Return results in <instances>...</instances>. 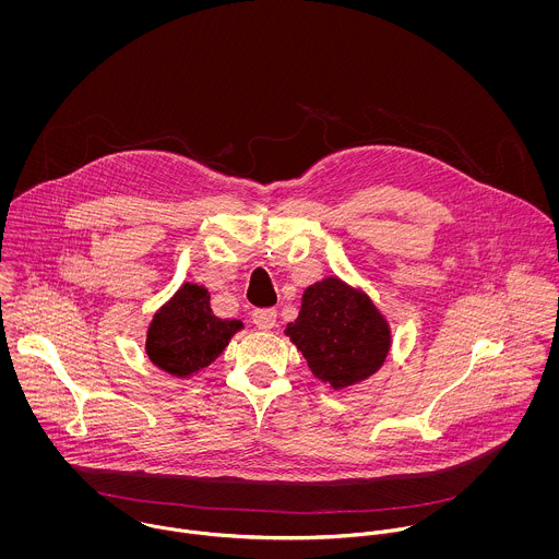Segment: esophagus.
I'll return each mask as SVG.
<instances>
[{"label": "esophagus", "instance_id": "obj_1", "mask_svg": "<svg viewBox=\"0 0 559 559\" xmlns=\"http://www.w3.org/2000/svg\"><path fill=\"white\" fill-rule=\"evenodd\" d=\"M251 320L258 329H273L275 326V320H277V312L273 308H266V310H253L251 312Z\"/></svg>", "mask_w": 559, "mask_h": 559}]
</instances>
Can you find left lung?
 Masks as SVG:
<instances>
[{"mask_svg": "<svg viewBox=\"0 0 559 559\" xmlns=\"http://www.w3.org/2000/svg\"><path fill=\"white\" fill-rule=\"evenodd\" d=\"M286 335L310 370L333 390L374 374L392 344L388 322L372 301L337 277L317 282L304 293L301 312L286 326Z\"/></svg>", "mask_w": 559, "mask_h": 559, "instance_id": "1", "label": "left lung"}]
</instances>
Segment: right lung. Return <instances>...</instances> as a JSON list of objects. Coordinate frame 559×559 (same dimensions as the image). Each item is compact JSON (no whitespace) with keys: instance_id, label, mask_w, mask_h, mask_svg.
I'll list each match as a JSON object with an SVG mask.
<instances>
[{"instance_id":"add662e5","label":"right lung","mask_w":559,"mask_h":559,"mask_svg":"<svg viewBox=\"0 0 559 559\" xmlns=\"http://www.w3.org/2000/svg\"><path fill=\"white\" fill-rule=\"evenodd\" d=\"M240 326V320L213 314L204 286L185 284L151 322L146 353L160 370L189 377L215 361Z\"/></svg>"}]
</instances>
